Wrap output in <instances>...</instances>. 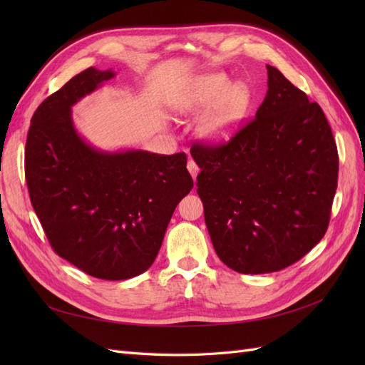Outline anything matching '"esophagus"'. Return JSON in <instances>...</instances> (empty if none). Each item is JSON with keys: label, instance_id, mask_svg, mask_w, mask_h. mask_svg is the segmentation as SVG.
<instances>
[{"label": "esophagus", "instance_id": "esophagus-1", "mask_svg": "<svg viewBox=\"0 0 365 365\" xmlns=\"http://www.w3.org/2000/svg\"><path fill=\"white\" fill-rule=\"evenodd\" d=\"M187 169H189L190 175L193 176V180H196L197 173H200V168H197V164L193 160H189V163H187Z\"/></svg>", "mask_w": 365, "mask_h": 365}]
</instances>
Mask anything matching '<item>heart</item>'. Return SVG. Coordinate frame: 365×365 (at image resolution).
Masks as SVG:
<instances>
[{"mask_svg": "<svg viewBox=\"0 0 365 365\" xmlns=\"http://www.w3.org/2000/svg\"><path fill=\"white\" fill-rule=\"evenodd\" d=\"M252 94L248 85L230 83L222 73L207 74L192 83L178 105L180 113H197L210 106L197 125V134L204 140L219 143L235 134L250 111Z\"/></svg>", "mask_w": 365, "mask_h": 365, "instance_id": "b5f03b06", "label": "heart"}]
</instances>
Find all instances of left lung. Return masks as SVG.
I'll use <instances>...</instances> for the list:
<instances>
[{
  "mask_svg": "<svg viewBox=\"0 0 365 365\" xmlns=\"http://www.w3.org/2000/svg\"><path fill=\"white\" fill-rule=\"evenodd\" d=\"M256 117L228 143H196L197 195L215 251L240 274L280 271L323 239L338 150L318 103L277 70Z\"/></svg>",
  "mask_w": 365,
  "mask_h": 365,
  "instance_id": "obj_1",
  "label": "left lung"
}]
</instances>
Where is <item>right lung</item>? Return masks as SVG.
Wrapping results in <instances>:
<instances>
[{"label": "right lung", "mask_w": 365, "mask_h": 365, "mask_svg": "<svg viewBox=\"0 0 365 365\" xmlns=\"http://www.w3.org/2000/svg\"><path fill=\"white\" fill-rule=\"evenodd\" d=\"M114 76L86 68L38 106L26 143V181L58 256L93 277L126 280L150 268L193 180L184 152H105L77 134L71 106Z\"/></svg>", "instance_id": "1"}]
</instances>
